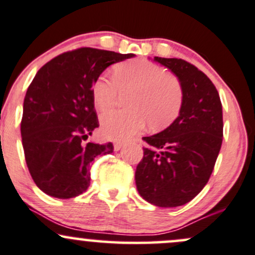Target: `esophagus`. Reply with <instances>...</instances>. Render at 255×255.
Here are the masks:
<instances>
[{"label": "esophagus", "instance_id": "esophagus-1", "mask_svg": "<svg viewBox=\"0 0 255 255\" xmlns=\"http://www.w3.org/2000/svg\"><path fill=\"white\" fill-rule=\"evenodd\" d=\"M125 146V143H122V141H116V143L114 144V149L116 150V151H119V150H121Z\"/></svg>", "mask_w": 255, "mask_h": 255}]
</instances>
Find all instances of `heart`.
Instances as JSON below:
<instances>
[{
    "mask_svg": "<svg viewBox=\"0 0 255 255\" xmlns=\"http://www.w3.org/2000/svg\"><path fill=\"white\" fill-rule=\"evenodd\" d=\"M119 92H130L126 111H110L101 117L104 135L115 140L140 132L146 122L150 129L167 127L178 117L183 105L179 80L165 68L145 60L117 64L112 79L99 77L92 85L94 105L105 111L116 103Z\"/></svg>",
    "mask_w": 255,
    "mask_h": 255,
    "instance_id": "heart-1",
    "label": "heart"
}]
</instances>
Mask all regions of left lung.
Returning a JSON list of instances; mask_svg holds the SVG:
<instances>
[{"mask_svg":"<svg viewBox=\"0 0 255 255\" xmlns=\"http://www.w3.org/2000/svg\"><path fill=\"white\" fill-rule=\"evenodd\" d=\"M178 78L183 105L178 117L148 143L135 170L139 194L150 204L176 208L191 202L208 183L222 144V105L215 85L181 58L154 57Z\"/></svg>","mask_w":255,"mask_h":255,"instance_id":"8db88e82","label":"left lung"}]
</instances>
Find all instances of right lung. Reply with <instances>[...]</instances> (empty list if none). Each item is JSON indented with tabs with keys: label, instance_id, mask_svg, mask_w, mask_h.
<instances>
[{
	"label": "right lung",
	"instance_id": "add662e5",
	"mask_svg": "<svg viewBox=\"0 0 255 255\" xmlns=\"http://www.w3.org/2000/svg\"><path fill=\"white\" fill-rule=\"evenodd\" d=\"M132 57L82 47L37 71L24 98L20 133L29 172L47 195L69 199L84 193L90 162L114 151L112 143H84L99 127L92 85L107 67Z\"/></svg>",
	"mask_w": 255,
	"mask_h": 255
}]
</instances>
